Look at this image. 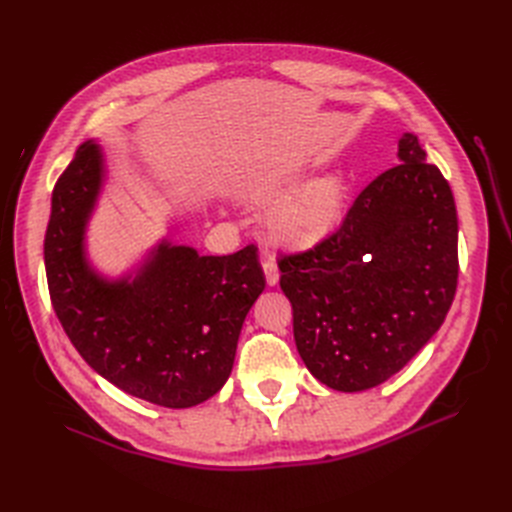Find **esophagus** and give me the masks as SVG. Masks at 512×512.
<instances>
[{
  "label": "esophagus",
  "mask_w": 512,
  "mask_h": 512,
  "mask_svg": "<svg viewBox=\"0 0 512 512\" xmlns=\"http://www.w3.org/2000/svg\"><path fill=\"white\" fill-rule=\"evenodd\" d=\"M262 269H265L267 286H275L277 282H280V271H277V267H275V262H273V260H265V265H262Z\"/></svg>",
  "instance_id": "1"
}]
</instances>
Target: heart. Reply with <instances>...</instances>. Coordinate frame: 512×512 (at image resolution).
I'll list each match as a JSON object with an SVG mask.
<instances>
[{
  "instance_id": "1",
  "label": "heart",
  "mask_w": 512,
  "mask_h": 512,
  "mask_svg": "<svg viewBox=\"0 0 512 512\" xmlns=\"http://www.w3.org/2000/svg\"><path fill=\"white\" fill-rule=\"evenodd\" d=\"M299 181L301 173L290 175L282 181V188L275 190V196L284 194ZM346 205L348 185L342 177L327 175L312 179L271 207L267 235L273 243L288 250H314L320 243L329 241L342 226Z\"/></svg>"
}]
</instances>
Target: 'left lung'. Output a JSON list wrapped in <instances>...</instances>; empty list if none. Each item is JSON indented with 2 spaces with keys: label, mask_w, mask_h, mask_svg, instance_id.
Returning <instances> with one entry per match:
<instances>
[{
  "label": "left lung",
  "mask_w": 512,
  "mask_h": 512,
  "mask_svg": "<svg viewBox=\"0 0 512 512\" xmlns=\"http://www.w3.org/2000/svg\"><path fill=\"white\" fill-rule=\"evenodd\" d=\"M397 162L359 194L329 241L277 262L301 359L342 393L397 374L436 335L455 299L451 185L410 132L399 138Z\"/></svg>",
  "instance_id": "1"
}]
</instances>
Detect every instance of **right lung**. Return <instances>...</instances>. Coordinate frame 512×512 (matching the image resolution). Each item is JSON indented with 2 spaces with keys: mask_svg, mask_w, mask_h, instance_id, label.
<instances>
[{
  "mask_svg": "<svg viewBox=\"0 0 512 512\" xmlns=\"http://www.w3.org/2000/svg\"><path fill=\"white\" fill-rule=\"evenodd\" d=\"M104 173L102 147L87 141L55 183L44 235L55 314L87 365L123 393L164 408L203 404L228 380L243 320L265 290L258 247L200 256L162 239L132 273L108 280L85 247Z\"/></svg>",
  "mask_w": 512,
  "mask_h": 512,
  "instance_id": "obj_1",
  "label": "right lung"
}]
</instances>
